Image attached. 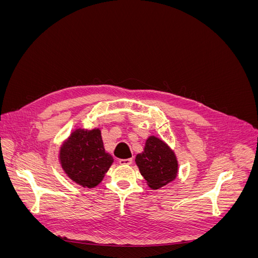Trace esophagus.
I'll list each match as a JSON object with an SVG mask.
<instances>
[{
  "instance_id": "34e87169",
  "label": "esophagus",
  "mask_w": 258,
  "mask_h": 258,
  "mask_svg": "<svg viewBox=\"0 0 258 258\" xmlns=\"http://www.w3.org/2000/svg\"><path fill=\"white\" fill-rule=\"evenodd\" d=\"M132 160L131 158H128V159H120L118 162H119V165H122V166H128V165H131L132 163Z\"/></svg>"
}]
</instances>
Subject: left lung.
Instances as JSON below:
<instances>
[{
  "mask_svg": "<svg viewBox=\"0 0 258 258\" xmlns=\"http://www.w3.org/2000/svg\"><path fill=\"white\" fill-rule=\"evenodd\" d=\"M136 162L140 172L153 189H158L173 181L177 173L174 153L155 137L147 139L144 152L137 155Z\"/></svg>",
  "mask_w": 258,
  "mask_h": 258,
  "instance_id": "1",
  "label": "left lung"
}]
</instances>
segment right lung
<instances>
[{
  "label": "right lung",
  "instance_id": "add662e5",
  "mask_svg": "<svg viewBox=\"0 0 258 258\" xmlns=\"http://www.w3.org/2000/svg\"><path fill=\"white\" fill-rule=\"evenodd\" d=\"M61 166L68 176L84 187L97 186L114 159L106 153L101 131L76 130L60 151Z\"/></svg>",
  "mask_w": 258,
  "mask_h": 258
}]
</instances>
